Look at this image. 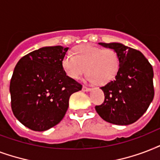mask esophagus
<instances>
[{
  "label": "esophagus",
  "mask_w": 160,
  "mask_h": 160,
  "mask_svg": "<svg viewBox=\"0 0 160 160\" xmlns=\"http://www.w3.org/2000/svg\"><path fill=\"white\" fill-rule=\"evenodd\" d=\"M91 90H92V89L89 88H87V87H85V86L82 87V91H84V92H90V91H91Z\"/></svg>",
  "instance_id": "obj_1"
}]
</instances>
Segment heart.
I'll return each mask as SVG.
<instances>
[{
    "instance_id": "heart-1",
    "label": "heart",
    "mask_w": 160,
    "mask_h": 160,
    "mask_svg": "<svg viewBox=\"0 0 160 160\" xmlns=\"http://www.w3.org/2000/svg\"><path fill=\"white\" fill-rule=\"evenodd\" d=\"M74 56L67 54L62 60L64 72L72 79L88 72V82L105 85L114 78L119 68V58L111 48L102 49L91 44L77 47Z\"/></svg>"
}]
</instances>
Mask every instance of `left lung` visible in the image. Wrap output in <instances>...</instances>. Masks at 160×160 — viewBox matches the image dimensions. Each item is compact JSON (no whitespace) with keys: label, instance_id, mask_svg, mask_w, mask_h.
Instances as JSON below:
<instances>
[{"label":"left lung","instance_id":"8db88e82","mask_svg":"<svg viewBox=\"0 0 160 160\" xmlns=\"http://www.w3.org/2000/svg\"><path fill=\"white\" fill-rule=\"evenodd\" d=\"M98 44L117 52L119 68L114 80L101 88L104 102L95 109L110 123L131 124L147 111L153 99V68L139 51L119 42Z\"/></svg>","mask_w":160,"mask_h":160}]
</instances>
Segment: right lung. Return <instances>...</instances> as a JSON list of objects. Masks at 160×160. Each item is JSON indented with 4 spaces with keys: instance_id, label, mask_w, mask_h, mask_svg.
<instances>
[{
    "instance_id": "right-lung-1",
    "label": "right lung",
    "mask_w": 160,
    "mask_h": 160,
    "mask_svg": "<svg viewBox=\"0 0 160 160\" xmlns=\"http://www.w3.org/2000/svg\"><path fill=\"white\" fill-rule=\"evenodd\" d=\"M68 50L62 46L39 48L15 67L10 83L12 112L32 130L45 131L59 123L68 108L70 96L82 89L63 70Z\"/></svg>"
}]
</instances>
